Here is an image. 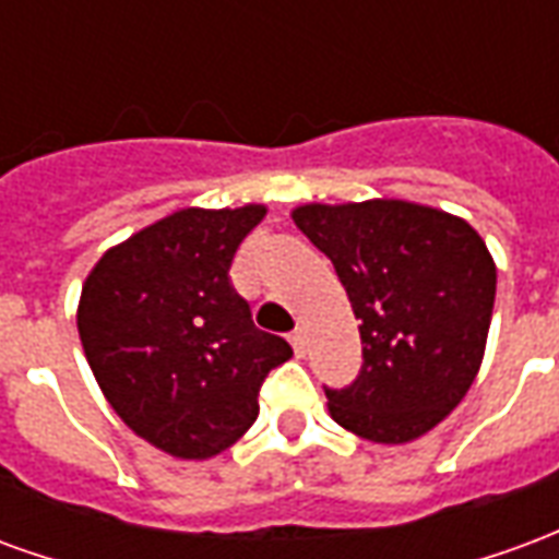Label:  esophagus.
<instances>
[{
	"label": "esophagus",
	"instance_id": "34e87169",
	"mask_svg": "<svg viewBox=\"0 0 559 559\" xmlns=\"http://www.w3.org/2000/svg\"><path fill=\"white\" fill-rule=\"evenodd\" d=\"M290 344H293V350H296V356H305V335H302V329H296V332H290Z\"/></svg>",
	"mask_w": 559,
	"mask_h": 559
}]
</instances>
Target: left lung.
Wrapping results in <instances>:
<instances>
[{"label": "left lung", "instance_id": "1", "mask_svg": "<svg viewBox=\"0 0 559 559\" xmlns=\"http://www.w3.org/2000/svg\"><path fill=\"white\" fill-rule=\"evenodd\" d=\"M296 227L332 260L356 320L362 371L326 389L329 416L371 443H411L479 374L497 266L467 221L411 200L305 203Z\"/></svg>", "mask_w": 559, "mask_h": 559}]
</instances>
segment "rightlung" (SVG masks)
<instances>
[{"label": "right lung", "mask_w": 559, "mask_h": 559, "mask_svg": "<svg viewBox=\"0 0 559 559\" xmlns=\"http://www.w3.org/2000/svg\"><path fill=\"white\" fill-rule=\"evenodd\" d=\"M266 206L179 209L92 266L78 332L116 416L160 452L206 461L251 425L260 386L293 356L260 332L230 263Z\"/></svg>", "instance_id": "1"}]
</instances>
